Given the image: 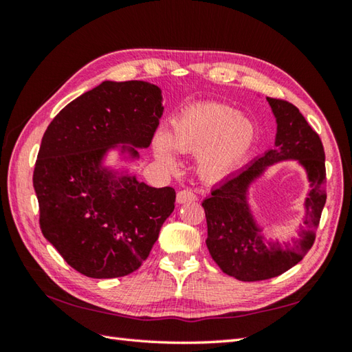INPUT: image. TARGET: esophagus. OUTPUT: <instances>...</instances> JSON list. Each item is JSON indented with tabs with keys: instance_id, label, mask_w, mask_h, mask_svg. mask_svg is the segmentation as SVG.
<instances>
[{
	"instance_id": "esophagus-1",
	"label": "esophagus",
	"mask_w": 352,
	"mask_h": 352,
	"mask_svg": "<svg viewBox=\"0 0 352 352\" xmlns=\"http://www.w3.org/2000/svg\"><path fill=\"white\" fill-rule=\"evenodd\" d=\"M197 199V195L193 193L192 190H180L177 193V203L178 204H184V203H190V201H195Z\"/></svg>"
}]
</instances>
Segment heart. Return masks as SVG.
Wrapping results in <instances>:
<instances>
[{
    "label": "heart",
    "instance_id": "obj_1",
    "mask_svg": "<svg viewBox=\"0 0 352 352\" xmlns=\"http://www.w3.org/2000/svg\"><path fill=\"white\" fill-rule=\"evenodd\" d=\"M257 129L252 119L218 102H203L178 113L170 133L159 131L153 139V153L162 166L175 169L177 152L198 154V169L207 178L230 174L248 154Z\"/></svg>",
    "mask_w": 352,
    "mask_h": 352
}]
</instances>
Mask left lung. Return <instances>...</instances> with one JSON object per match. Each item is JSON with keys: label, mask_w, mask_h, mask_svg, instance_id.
<instances>
[{"label": "left lung", "mask_w": 352, "mask_h": 352, "mask_svg": "<svg viewBox=\"0 0 352 352\" xmlns=\"http://www.w3.org/2000/svg\"><path fill=\"white\" fill-rule=\"evenodd\" d=\"M276 121L275 148L234 172L203 201L207 219V248L226 272L241 281L278 276L304 258L316 237L327 201L325 153L318 133L294 104L266 98ZM295 160L306 170L309 192L305 200V227L292 244L266 241L249 203L250 186L267 167Z\"/></svg>", "instance_id": "8db88e82"}]
</instances>
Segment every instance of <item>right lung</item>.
Wrapping results in <instances>:
<instances>
[{
    "label": "right lung",
    "mask_w": 352,
    "mask_h": 352,
    "mask_svg": "<svg viewBox=\"0 0 352 352\" xmlns=\"http://www.w3.org/2000/svg\"><path fill=\"white\" fill-rule=\"evenodd\" d=\"M162 89L148 81H102L52 119L33 186L41 230L66 263L91 278H118L146 260L175 207L172 188H151L110 151L139 160L163 115Z\"/></svg>",
    "instance_id": "1"
}]
</instances>
